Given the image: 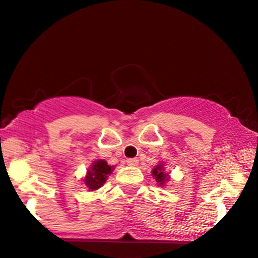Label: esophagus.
<instances>
[{"label": "esophagus", "instance_id": "esophagus-1", "mask_svg": "<svg viewBox=\"0 0 258 258\" xmlns=\"http://www.w3.org/2000/svg\"><path fill=\"white\" fill-rule=\"evenodd\" d=\"M126 164L130 165V167H136V165L139 164V160H137V158H128V160H126Z\"/></svg>", "mask_w": 258, "mask_h": 258}]
</instances>
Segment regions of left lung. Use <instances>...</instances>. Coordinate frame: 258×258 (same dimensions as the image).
Returning a JSON list of instances; mask_svg holds the SVG:
<instances>
[{
  "label": "left lung",
  "mask_w": 258,
  "mask_h": 258,
  "mask_svg": "<svg viewBox=\"0 0 258 258\" xmlns=\"http://www.w3.org/2000/svg\"><path fill=\"white\" fill-rule=\"evenodd\" d=\"M153 176L156 178V182L160 183V185L164 184L165 181H169L168 175L164 172V168L162 164H158L156 168L153 169Z\"/></svg>",
  "instance_id": "1"
}]
</instances>
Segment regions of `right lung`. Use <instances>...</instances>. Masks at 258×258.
I'll return each mask as SVG.
<instances>
[{
    "mask_svg": "<svg viewBox=\"0 0 258 258\" xmlns=\"http://www.w3.org/2000/svg\"><path fill=\"white\" fill-rule=\"evenodd\" d=\"M112 171V168L103 160L95 161L91 165L90 170H88L87 177L84 178V183L89 190H97L105 183L108 175Z\"/></svg>",
    "mask_w": 258,
    "mask_h": 258,
    "instance_id": "1",
    "label": "right lung"
}]
</instances>
